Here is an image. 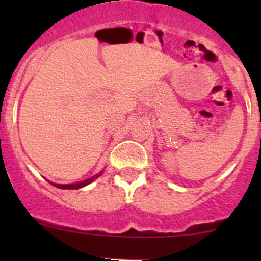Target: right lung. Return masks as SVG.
Returning a JSON list of instances; mask_svg holds the SVG:
<instances>
[{
	"mask_svg": "<svg viewBox=\"0 0 261 261\" xmlns=\"http://www.w3.org/2000/svg\"><path fill=\"white\" fill-rule=\"evenodd\" d=\"M102 173H103V170H102V172H99V174L93 175L92 178H88V179H86V180L77 181V183H72V184H58V183H51V181H50V183H51L54 187H57V188H60V189H78V188H83V187L88 186V184L92 183L94 179H97L98 177H101Z\"/></svg>",
	"mask_w": 261,
	"mask_h": 261,
	"instance_id": "right-lung-1",
	"label": "right lung"
}]
</instances>
